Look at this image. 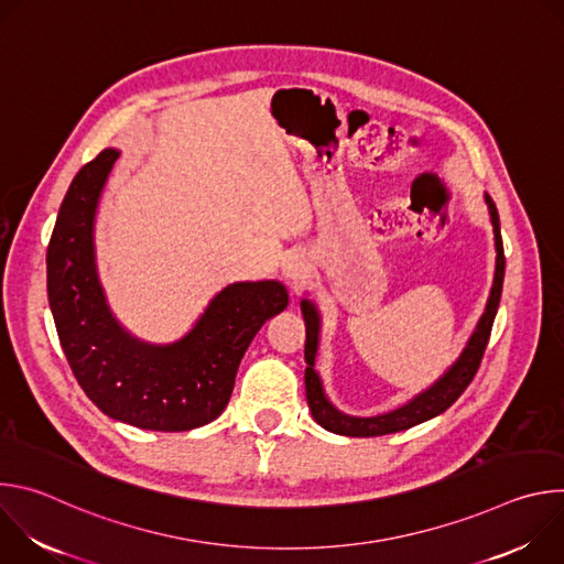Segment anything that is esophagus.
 <instances>
[{
	"mask_svg": "<svg viewBox=\"0 0 564 564\" xmlns=\"http://www.w3.org/2000/svg\"><path fill=\"white\" fill-rule=\"evenodd\" d=\"M310 274V263H307V257L301 254V252H294L292 257L285 259L283 263V276L285 281L290 283H301L303 279H307Z\"/></svg>",
	"mask_w": 564,
	"mask_h": 564,
	"instance_id": "1",
	"label": "esophagus"
}]
</instances>
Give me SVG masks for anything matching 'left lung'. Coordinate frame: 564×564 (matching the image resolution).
<instances>
[{
  "mask_svg": "<svg viewBox=\"0 0 564 564\" xmlns=\"http://www.w3.org/2000/svg\"><path fill=\"white\" fill-rule=\"evenodd\" d=\"M491 225H494V238H496V274L494 285L489 292V301L485 312H481L473 335L468 337L464 350L459 357L444 370L440 379H435L426 390L417 392L406 404H401L394 411L372 415V417H357L339 411L333 401L328 399L324 390V381H321L318 372L314 370L316 355H318V337H321V312L312 299H301V312L305 321V397L307 406L318 426H324L330 433L346 435V437H377V435H390L413 429L422 422H429L437 415H442L455 399L466 390V386L473 381L481 355L487 350L494 321L498 314L500 296H502V283H505V248H502V236H500V216L496 209V203L489 194H485Z\"/></svg>",
  "mask_w": 564,
  "mask_h": 564,
  "instance_id": "1",
  "label": "left lung"
}]
</instances>
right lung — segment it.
<instances>
[{
  "label": "right lung",
  "instance_id": "right-lung-1",
  "mask_svg": "<svg viewBox=\"0 0 564 564\" xmlns=\"http://www.w3.org/2000/svg\"><path fill=\"white\" fill-rule=\"evenodd\" d=\"M118 155L100 151L59 205L46 250L57 337L77 383L105 415L144 431L200 429L225 411L240 359L290 296L279 281H238L181 339L149 344L131 335L111 312L96 265V214Z\"/></svg>",
  "mask_w": 564,
  "mask_h": 564
}]
</instances>
